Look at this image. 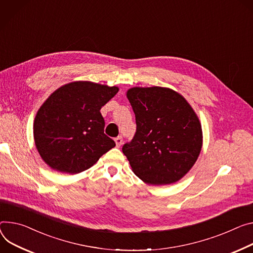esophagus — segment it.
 Returning a JSON list of instances; mask_svg holds the SVG:
<instances>
[{"instance_id":"34e87169","label":"esophagus","mask_w":253,"mask_h":253,"mask_svg":"<svg viewBox=\"0 0 253 253\" xmlns=\"http://www.w3.org/2000/svg\"><path fill=\"white\" fill-rule=\"evenodd\" d=\"M115 142H116V146L117 147H120L122 145V142H123V138L121 136H118L115 138Z\"/></svg>"}]
</instances>
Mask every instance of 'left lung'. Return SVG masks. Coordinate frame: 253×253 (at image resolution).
I'll return each instance as SVG.
<instances>
[{
  "instance_id": "8db88e82",
  "label": "left lung",
  "mask_w": 253,
  "mask_h": 253,
  "mask_svg": "<svg viewBox=\"0 0 253 253\" xmlns=\"http://www.w3.org/2000/svg\"><path fill=\"white\" fill-rule=\"evenodd\" d=\"M127 98L135 114L136 132L122 151L133 172L153 186L179 180L202 149L197 114L185 98L168 87H132Z\"/></svg>"
}]
</instances>
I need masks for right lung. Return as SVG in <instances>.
<instances>
[{
	"label": "right lung",
	"instance_id": "add662e5",
	"mask_svg": "<svg viewBox=\"0 0 253 253\" xmlns=\"http://www.w3.org/2000/svg\"><path fill=\"white\" fill-rule=\"evenodd\" d=\"M117 86L90 82L66 84L38 110L33 125L36 148L52 169L79 173L93 167L116 143L104 133L100 112Z\"/></svg>",
	"mask_w": 253,
	"mask_h": 253
}]
</instances>
